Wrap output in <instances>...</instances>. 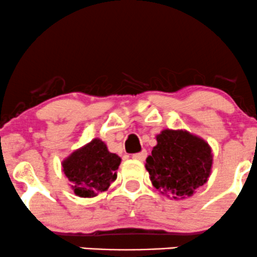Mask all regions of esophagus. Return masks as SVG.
I'll use <instances>...</instances> for the list:
<instances>
[{"label":"esophagus","instance_id":"1","mask_svg":"<svg viewBox=\"0 0 257 257\" xmlns=\"http://www.w3.org/2000/svg\"><path fill=\"white\" fill-rule=\"evenodd\" d=\"M146 156H148V151L146 150H143L142 152H139V154H135L133 155V159L135 160H139V161H144L146 159Z\"/></svg>","mask_w":257,"mask_h":257}]
</instances>
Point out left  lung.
Listing matches in <instances>:
<instances>
[{"instance_id": "left-lung-1", "label": "left lung", "mask_w": 257, "mask_h": 257, "mask_svg": "<svg viewBox=\"0 0 257 257\" xmlns=\"http://www.w3.org/2000/svg\"><path fill=\"white\" fill-rule=\"evenodd\" d=\"M211 149L206 142L183 131L166 129L146 159L154 187L173 199L191 196L210 177Z\"/></svg>"}]
</instances>
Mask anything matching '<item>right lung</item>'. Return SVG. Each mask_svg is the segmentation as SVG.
<instances>
[{"label":"right lung","mask_w":257,"mask_h":257,"mask_svg":"<svg viewBox=\"0 0 257 257\" xmlns=\"http://www.w3.org/2000/svg\"><path fill=\"white\" fill-rule=\"evenodd\" d=\"M120 157L111 154L100 139H94L63 161V172L78 196L92 197L108 189L117 178Z\"/></svg>","instance_id":"right-lung-1"}]
</instances>
